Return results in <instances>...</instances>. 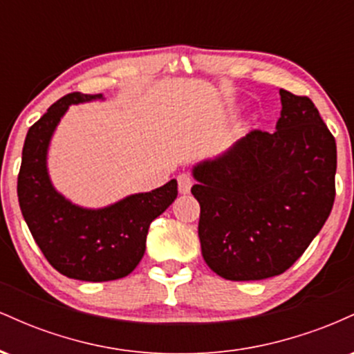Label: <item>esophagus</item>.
I'll return each instance as SVG.
<instances>
[{"label": "esophagus", "mask_w": 354, "mask_h": 354, "mask_svg": "<svg viewBox=\"0 0 354 354\" xmlns=\"http://www.w3.org/2000/svg\"><path fill=\"white\" fill-rule=\"evenodd\" d=\"M191 186H193V178L188 176V174H180L178 176V189H180L181 194H188Z\"/></svg>", "instance_id": "1"}]
</instances>
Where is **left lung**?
Wrapping results in <instances>:
<instances>
[{
    "instance_id": "left-lung-1",
    "label": "left lung",
    "mask_w": 354,
    "mask_h": 354,
    "mask_svg": "<svg viewBox=\"0 0 354 354\" xmlns=\"http://www.w3.org/2000/svg\"><path fill=\"white\" fill-rule=\"evenodd\" d=\"M279 96L276 131L253 129L221 158L193 169L203 258L231 281L284 273L335 203V136L308 96L286 89Z\"/></svg>"
}]
</instances>
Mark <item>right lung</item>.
Returning <instances> with one entry per match:
<instances>
[{"mask_svg": "<svg viewBox=\"0 0 354 354\" xmlns=\"http://www.w3.org/2000/svg\"><path fill=\"white\" fill-rule=\"evenodd\" d=\"M100 98L76 91L51 104L28 129L18 174L19 208L44 258L68 278L95 283L124 278L135 270L145 254L149 225L178 196V183L171 180L108 208L84 209L53 188L46 153L56 124L70 104Z\"/></svg>", "mask_w": 354, "mask_h": 354, "instance_id": "right-lung-1", "label": "right lung"}]
</instances>
